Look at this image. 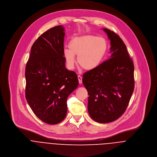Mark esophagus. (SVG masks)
<instances>
[{"mask_svg":"<svg viewBox=\"0 0 157 157\" xmlns=\"http://www.w3.org/2000/svg\"><path fill=\"white\" fill-rule=\"evenodd\" d=\"M78 81H79V84H82V78L80 75L78 76Z\"/></svg>","mask_w":157,"mask_h":157,"instance_id":"esophagus-1","label":"esophagus"}]
</instances>
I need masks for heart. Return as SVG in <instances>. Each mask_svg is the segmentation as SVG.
<instances>
[{"label": "heart", "mask_w": 157, "mask_h": 157, "mask_svg": "<svg viewBox=\"0 0 157 157\" xmlns=\"http://www.w3.org/2000/svg\"><path fill=\"white\" fill-rule=\"evenodd\" d=\"M69 49L63 51V56L69 68L75 64V57L78 56L79 66L86 70L97 68L103 61L108 48L106 40L93 35L76 36L71 40Z\"/></svg>", "instance_id": "obj_1"}]
</instances>
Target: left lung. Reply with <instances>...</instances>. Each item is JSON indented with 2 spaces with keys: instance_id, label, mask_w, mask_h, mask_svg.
<instances>
[{
  "instance_id": "obj_1",
  "label": "left lung",
  "mask_w": 157,
  "mask_h": 157,
  "mask_svg": "<svg viewBox=\"0 0 157 157\" xmlns=\"http://www.w3.org/2000/svg\"><path fill=\"white\" fill-rule=\"evenodd\" d=\"M111 41L110 59L83 75L82 83L89 94L91 118L106 124L119 119L125 111L134 90V65L121 37L103 29Z\"/></svg>"
}]
</instances>
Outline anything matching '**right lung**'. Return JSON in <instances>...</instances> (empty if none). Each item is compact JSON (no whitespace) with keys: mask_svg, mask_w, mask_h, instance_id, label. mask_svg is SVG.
Returning <instances> with one entry per match:
<instances>
[{"mask_svg":"<svg viewBox=\"0 0 157 157\" xmlns=\"http://www.w3.org/2000/svg\"><path fill=\"white\" fill-rule=\"evenodd\" d=\"M62 25L42 33L34 42L25 67V98L43 122L57 124L65 117L67 100L78 86L77 75L65 67Z\"/></svg>","mask_w":157,"mask_h":157,"instance_id":"add662e5","label":"right lung"}]
</instances>
